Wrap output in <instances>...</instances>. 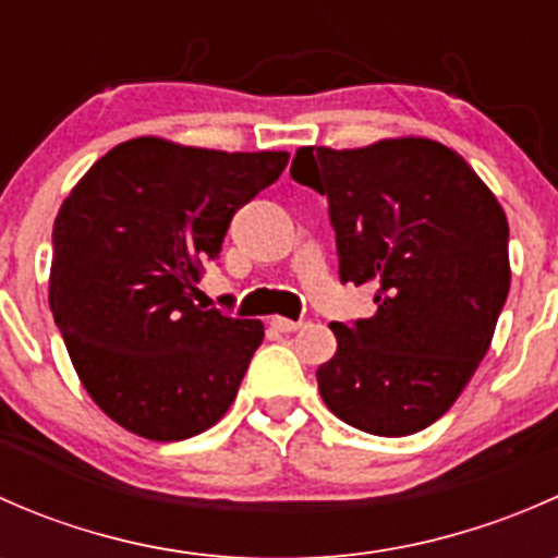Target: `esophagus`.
Here are the masks:
<instances>
[{"mask_svg":"<svg viewBox=\"0 0 558 558\" xmlns=\"http://www.w3.org/2000/svg\"><path fill=\"white\" fill-rule=\"evenodd\" d=\"M302 326V320H291V318H272V329L283 331V335H289V331H296Z\"/></svg>","mask_w":558,"mask_h":558,"instance_id":"1","label":"esophagus"}]
</instances>
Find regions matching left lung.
Wrapping results in <instances>:
<instances>
[{"mask_svg":"<svg viewBox=\"0 0 558 558\" xmlns=\"http://www.w3.org/2000/svg\"><path fill=\"white\" fill-rule=\"evenodd\" d=\"M291 178L329 199L342 283L375 289L373 318L331 324L326 408L378 437L426 429L470 384L510 291L508 218L435 140L300 148Z\"/></svg>","mask_w":558,"mask_h":558,"instance_id":"8db88e82","label":"left lung"}]
</instances>
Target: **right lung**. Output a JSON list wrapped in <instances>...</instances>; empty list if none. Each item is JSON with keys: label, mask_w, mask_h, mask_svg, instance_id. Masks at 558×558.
I'll return each mask as SVG.
<instances>
[{"label": "right lung", "mask_w": 558, "mask_h": 558, "mask_svg": "<svg viewBox=\"0 0 558 558\" xmlns=\"http://www.w3.org/2000/svg\"><path fill=\"white\" fill-rule=\"evenodd\" d=\"M283 150L223 154L137 137L107 150L53 223L48 300L77 378L123 429L159 442L210 429L264 326L194 305L234 213Z\"/></svg>", "instance_id": "1"}]
</instances>
